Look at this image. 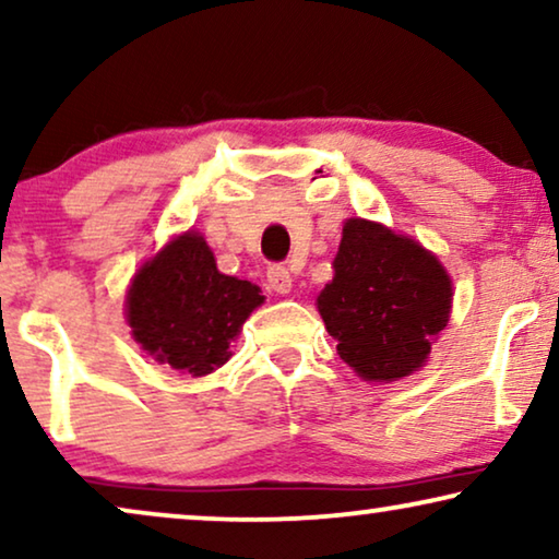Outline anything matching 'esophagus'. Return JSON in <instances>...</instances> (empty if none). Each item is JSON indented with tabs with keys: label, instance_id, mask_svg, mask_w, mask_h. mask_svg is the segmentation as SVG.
Masks as SVG:
<instances>
[{
	"label": "esophagus",
	"instance_id": "34e87169",
	"mask_svg": "<svg viewBox=\"0 0 559 559\" xmlns=\"http://www.w3.org/2000/svg\"><path fill=\"white\" fill-rule=\"evenodd\" d=\"M266 282H270V287L274 289L277 295H287L289 289H293V274L285 266L274 264L266 270Z\"/></svg>",
	"mask_w": 559,
	"mask_h": 559
}]
</instances>
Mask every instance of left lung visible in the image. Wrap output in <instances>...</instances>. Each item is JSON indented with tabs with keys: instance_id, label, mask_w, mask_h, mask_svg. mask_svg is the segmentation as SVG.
<instances>
[{
	"instance_id": "1",
	"label": "left lung",
	"mask_w": 559,
	"mask_h": 559,
	"mask_svg": "<svg viewBox=\"0 0 559 559\" xmlns=\"http://www.w3.org/2000/svg\"><path fill=\"white\" fill-rule=\"evenodd\" d=\"M450 308L453 282L432 251L373 221L343 224L318 310L358 377L389 384L425 366Z\"/></svg>"
}]
</instances>
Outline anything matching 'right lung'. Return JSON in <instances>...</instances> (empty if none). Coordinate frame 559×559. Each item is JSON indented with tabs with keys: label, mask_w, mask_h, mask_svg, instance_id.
I'll list each match as a JSON object with an SVG mask.
<instances>
[{
	"label": "right lung",
	"mask_w": 559,
	"mask_h": 559,
	"mask_svg": "<svg viewBox=\"0 0 559 559\" xmlns=\"http://www.w3.org/2000/svg\"><path fill=\"white\" fill-rule=\"evenodd\" d=\"M262 302V289L221 274L203 236L186 231L134 274L127 323L155 361L205 377L231 358L228 346Z\"/></svg>",
	"instance_id": "obj_1"
}]
</instances>
